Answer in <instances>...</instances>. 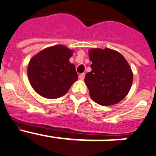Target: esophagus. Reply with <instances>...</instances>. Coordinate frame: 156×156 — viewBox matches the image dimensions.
<instances>
[{"mask_svg":"<svg viewBox=\"0 0 156 156\" xmlns=\"http://www.w3.org/2000/svg\"><path fill=\"white\" fill-rule=\"evenodd\" d=\"M78 78H79L80 80H83L84 78H85V74H84V73L83 74H81L79 76H78Z\"/></svg>","mask_w":156,"mask_h":156,"instance_id":"1","label":"esophagus"}]
</instances>
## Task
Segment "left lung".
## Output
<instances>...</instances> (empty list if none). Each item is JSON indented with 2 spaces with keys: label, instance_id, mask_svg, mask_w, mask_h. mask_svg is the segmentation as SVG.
<instances>
[{
  "label": "left lung",
  "instance_id": "1",
  "mask_svg": "<svg viewBox=\"0 0 156 156\" xmlns=\"http://www.w3.org/2000/svg\"><path fill=\"white\" fill-rule=\"evenodd\" d=\"M92 61L90 72L85 77L89 95L94 102L110 106L120 102L129 93L133 74L121 53L112 48L89 50Z\"/></svg>",
  "mask_w": 156,
  "mask_h": 156
}]
</instances>
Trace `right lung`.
Here are the masks:
<instances>
[{
	"mask_svg": "<svg viewBox=\"0 0 156 156\" xmlns=\"http://www.w3.org/2000/svg\"><path fill=\"white\" fill-rule=\"evenodd\" d=\"M72 49L63 44L41 50L31 58L27 67L28 79L36 93L48 99L61 97L78 80L75 65L69 59Z\"/></svg>",
	"mask_w": 156,
	"mask_h": 156,
	"instance_id": "obj_1",
	"label": "right lung"
}]
</instances>
